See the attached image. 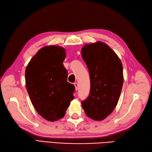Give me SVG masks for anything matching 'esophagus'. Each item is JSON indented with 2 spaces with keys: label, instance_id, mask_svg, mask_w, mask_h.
I'll use <instances>...</instances> for the list:
<instances>
[{
  "label": "esophagus",
  "instance_id": "obj_1",
  "mask_svg": "<svg viewBox=\"0 0 152 152\" xmlns=\"http://www.w3.org/2000/svg\"><path fill=\"white\" fill-rule=\"evenodd\" d=\"M74 85H75V86L76 91H77V89H78V83H74Z\"/></svg>",
  "mask_w": 152,
  "mask_h": 152
}]
</instances>
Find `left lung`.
<instances>
[{
    "mask_svg": "<svg viewBox=\"0 0 152 152\" xmlns=\"http://www.w3.org/2000/svg\"><path fill=\"white\" fill-rule=\"evenodd\" d=\"M81 55L91 78L90 94L81 105L88 118L102 121L118 104L124 80L123 65L114 50L100 41L85 45Z\"/></svg>",
    "mask_w": 152,
    "mask_h": 152,
    "instance_id": "left-lung-1",
    "label": "left lung"
}]
</instances>
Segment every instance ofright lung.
<instances>
[{
  "mask_svg": "<svg viewBox=\"0 0 152 152\" xmlns=\"http://www.w3.org/2000/svg\"><path fill=\"white\" fill-rule=\"evenodd\" d=\"M65 50L56 45L40 49L27 66L26 87L33 107L49 121L61 119L74 99L75 85L67 82L63 61Z\"/></svg>",
  "mask_w": 152,
  "mask_h": 152,
  "instance_id": "obj_1",
  "label": "right lung"
}]
</instances>
